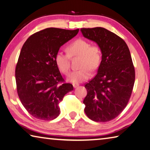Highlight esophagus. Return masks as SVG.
<instances>
[{"label":"esophagus","mask_w":150,"mask_h":150,"mask_svg":"<svg viewBox=\"0 0 150 150\" xmlns=\"http://www.w3.org/2000/svg\"><path fill=\"white\" fill-rule=\"evenodd\" d=\"M73 87L76 88V87H77L78 86H79V84L77 83H73Z\"/></svg>","instance_id":"34e87169"}]
</instances>
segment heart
Instances as JSON below:
<instances>
[{
  "instance_id": "1",
  "label": "heart",
  "mask_w": 150,
  "mask_h": 150,
  "mask_svg": "<svg viewBox=\"0 0 150 150\" xmlns=\"http://www.w3.org/2000/svg\"><path fill=\"white\" fill-rule=\"evenodd\" d=\"M67 53L58 51L54 57V61L59 70L63 75H67L70 71V59L79 57V69L72 71L68 80L73 83H79L89 79L90 71H96L100 67L102 61V51L97 44L91 45L84 39H78L67 45Z\"/></svg>"
}]
</instances>
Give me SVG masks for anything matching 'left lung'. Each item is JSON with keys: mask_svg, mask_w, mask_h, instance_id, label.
<instances>
[{"mask_svg": "<svg viewBox=\"0 0 150 150\" xmlns=\"http://www.w3.org/2000/svg\"><path fill=\"white\" fill-rule=\"evenodd\" d=\"M85 38L101 47L102 61L97 74L85 84L83 103L90 120L106 122L117 117L126 107L135 82V69L127 44L102 27L83 28Z\"/></svg>", "mask_w": 150, "mask_h": 150, "instance_id": "1", "label": "left lung"}]
</instances>
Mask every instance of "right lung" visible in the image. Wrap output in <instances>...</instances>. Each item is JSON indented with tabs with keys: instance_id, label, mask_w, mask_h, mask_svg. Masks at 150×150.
Masks as SVG:
<instances>
[{
	"instance_id": "right-lung-1",
	"label": "right lung",
	"mask_w": 150,
	"mask_h": 150,
	"mask_svg": "<svg viewBox=\"0 0 150 150\" xmlns=\"http://www.w3.org/2000/svg\"><path fill=\"white\" fill-rule=\"evenodd\" d=\"M79 30L47 28L24 43L15 69L16 90L23 105L34 117L45 121L57 117L59 103L73 89V85L65 83L54 57Z\"/></svg>"
}]
</instances>
